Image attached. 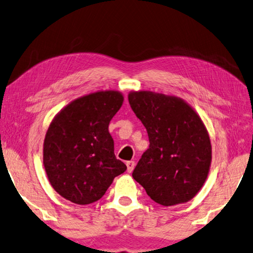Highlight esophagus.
<instances>
[{"instance_id": "obj_1", "label": "esophagus", "mask_w": 253, "mask_h": 253, "mask_svg": "<svg viewBox=\"0 0 253 253\" xmlns=\"http://www.w3.org/2000/svg\"><path fill=\"white\" fill-rule=\"evenodd\" d=\"M134 166H135V163L134 161H127L126 163V167H127V172H132L133 171V169H134Z\"/></svg>"}]
</instances>
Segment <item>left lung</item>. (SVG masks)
Instances as JSON below:
<instances>
[{
    "label": "left lung",
    "mask_w": 253,
    "mask_h": 253,
    "mask_svg": "<svg viewBox=\"0 0 253 253\" xmlns=\"http://www.w3.org/2000/svg\"><path fill=\"white\" fill-rule=\"evenodd\" d=\"M127 98L150 142L132 177L160 205L190 201L204 185L212 161L204 123L179 97L140 90Z\"/></svg>",
    "instance_id": "left-lung-1"
}]
</instances>
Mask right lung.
<instances>
[{"label":"right lung","mask_w":253,"mask_h":253,"mask_svg":"<svg viewBox=\"0 0 253 253\" xmlns=\"http://www.w3.org/2000/svg\"><path fill=\"white\" fill-rule=\"evenodd\" d=\"M123 103L117 90H101L64 107L45 133L43 166L49 183L66 200L98 201L126 166L114 155L109 124Z\"/></svg>","instance_id":"1"}]
</instances>
